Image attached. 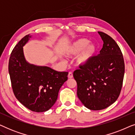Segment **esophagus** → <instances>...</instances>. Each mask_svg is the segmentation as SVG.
<instances>
[{
  "mask_svg": "<svg viewBox=\"0 0 135 135\" xmlns=\"http://www.w3.org/2000/svg\"><path fill=\"white\" fill-rule=\"evenodd\" d=\"M68 78H69V79H71V78H73V73H72L71 72H70V73H69V74H68Z\"/></svg>",
  "mask_w": 135,
  "mask_h": 135,
  "instance_id": "34e87169",
  "label": "esophagus"
}]
</instances>
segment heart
Segmentation results:
<instances>
[{"mask_svg":"<svg viewBox=\"0 0 135 135\" xmlns=\"http://www.w3.org/2000/svg\"><path fill=\"white\" fill-rule=\"evenodd\" d=\"M97 47L94 44H90L87 38H80L71 43L64 49V54L67 57H73L79 54L75 60L78 66L83 67L90 63L95 56Z\"/></svg>","mask_w":135,"mask_h":135,"instance_id":"1","label":"heart"}]
</instances>
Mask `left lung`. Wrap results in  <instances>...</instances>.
Wrapping results in <instances>:
<instances>
[{
    "instance_id": "8db88e82",
    "label": "left lung",
    "mask_w": 135,
    "mask_h": 135,
    "mask_svg": "<svg viewBox=\"0 0 135 135\" xmlns=\"http://www.w3.org/2000/svg\"><path fill=\"white\" fill-rule=\"evenodd\" d=\"M102 49L88 65L73 73L77 82V95L86 108L98 110L117 100L122 87L125 63L119 45L111 37L98 32Z\"/></svg>"
}]
</instances>
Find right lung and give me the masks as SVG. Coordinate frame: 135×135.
I'll return each instance as SVG.
<instances>
[{
	"label": "right lung",
	"mask_w": 135,
	"mask_h": 135,
	"mask_svg": "<svg viewBox=\"0 0 135 135\" xmlns=\"http://www.w3.org/2000/svg\"><path fill=\"white\" fill-rule=\"evenodd\" d=\"M31 37L26 35L14 47L8 72L16 99L32 111L45 112L56 102L59 90L68 80V73L29 63L24 56L23 46Z\"/></svg>",
	"instance_id": "add662e5"
}]
</instances>
